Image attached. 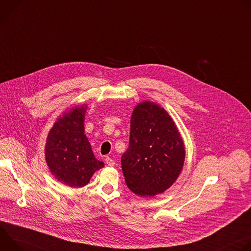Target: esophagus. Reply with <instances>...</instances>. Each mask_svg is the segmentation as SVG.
Instances as JSON below:
<instances>
[{
	"label": "esophagus",
	"mask_w": 251,
	"mask_h": 251,
	"mask_svg": "<svg viewBox=\"0 0 251 251\" xmlns=\"http://www.w3.org/2000/svg\"><path fill=\"white\" fill-rule=\"evenodd\" d=\"M105 161H106V164L108 165V166H110V167H112V166H114V165H115V161H114L112 158L107 157V158L105 159Z\"/></svg>",
	"instance_id": "1"
}]
</instances>
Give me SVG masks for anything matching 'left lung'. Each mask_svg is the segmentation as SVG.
<instances>
[{
    "instance_id": "8db88e82",
    "label": "left lung",
    "mask_w": 251,
    "mask_h": 251,
    "mask_svg": "<svg viewBox=\"0 0 251 251\" xmlns=\"http://www.w3.org/2000/svg\"><path fill=\"white\" fill-rule=\"evenodd\" d=\"M129 146L121 157L128 188L140 197L165 192L185 162L183 139L173 119L156 103L136 106L130 122Z\"/></svg>"
}]
</instances>
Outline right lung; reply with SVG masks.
<instances>
[{"label": "right lung", "instance_id": "obj_1", "mask_svg": "<svg viewBox=\"0 0 251 251\" xmlns=\"http://www.w3.org/2000/svg\"><path fill=\"white\" fill-rule=\"evenodd\" d=\"M86 106L75 107L57 119L49 133L46 160L51 174L69 187L87 185L94 172L104 167L92 152L84 134Z\"/></svg>", "mask_w": 251, "mask_h": 251}]
</instances>
